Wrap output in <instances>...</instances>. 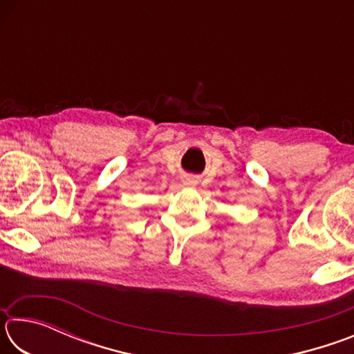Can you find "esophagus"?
Segmentation results:
<instances>
[{
  "mask_svg": "<svg viewBox=\"0 0 354 354\" xmlns=\"http://www.w3.org/2000/svg\"><path fill=\"white\" fill-rule=\"evenodd\" d=\"M195 183H196L195 178H192V176H185L184 178V184H189L190 185V184H195Z\"/></svg>",
  "mask_w": 354,
  "mask_h": 354,
  "instance_id": "esophagus-1",
  "label": "esophagus"
}]
</instances>
